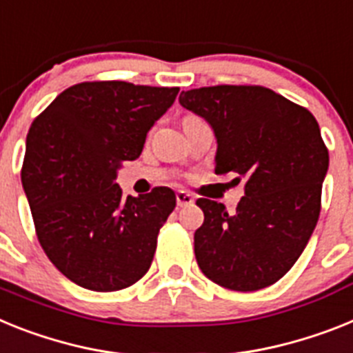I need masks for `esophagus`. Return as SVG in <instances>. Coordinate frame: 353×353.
<instances>
[{
  "instance_id": "obj_1",
  "label": "esophagus",
  "mask_w": 353,
  "mask_h": 353,
  "mask_svg": "<svg viewBox=\"0 0 353 353\" xmlns=\"http://www.w3.org/2000/svg\"><path fill=\"white\" fill-rule=\"evenodd\" d=\"M176 201H177V206H188V204L194 203V197H192L188 192H177Z\"/></svg>"
}]
</instances>
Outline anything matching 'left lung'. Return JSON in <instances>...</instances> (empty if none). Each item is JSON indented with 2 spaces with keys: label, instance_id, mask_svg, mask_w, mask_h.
Returning <instances> with one entry per match:
<instances>
[{
  "label": "left lung",
  "instance_id": "1",
  "mask_svg": "<svg viewBox=\"0 0 353 353\" xmlns=\"http://www.w3.org/2000/svg\"><path fill=\"white\" fill-rule=\"evenodd\" d=\"M179 103L203 117L217 138L215 174L245 181L235 213L197 199L194 235L204 276L232 291L276 283L303 253L321 210L328 150L309 109L262 85L183 91Z\"/></svg>",
  "mask_w": 353,
  "mask_h": 353
}]
</instances>
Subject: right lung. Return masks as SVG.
<instances>
[{
    "label": "right lung",
    "mask_w": 353,
    "mask_h": 353,
    "mask_svg": "<svg viewBox=\"0 0 353 353\" xmlns=\"http://www.w3.org/2000/svg\"><path fill=\"white\" fill-rule=\"evenodd\" d=\"M179 88L81 82L32 123L21 183L46 256L77 285L112 292L149 271L176 194L121 195L117 172L140 158L145 138Z\"/></svg>",
    "instance_id": "1"
}]
</instances>
